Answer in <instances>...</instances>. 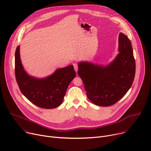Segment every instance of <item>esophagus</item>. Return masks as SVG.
Returning a JSON list of instances; mask_svg holds the SVG:
<instances>
[{
    "instance_id": "esophagus-1",
    "label": "esophagus",
    "mask_w": 151,
    "mask_h": 151,
    "mask_svg": "<svg viewBox=\"0 0 151 151\" xmlns=\"http://www.w3.org/2000/svg\"><path fill=\"white\" fill-rule=\"evenodd\" d=\"M73 67H74V68H75V70L76 71V72L77 73L78 72V65L76 63H75L73 64Z\"/></svg>"
}]
</instances>
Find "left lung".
Returning <instances> with one entry per match:
<instances>
[{
    "instance_id": "1",
    "label": "left lung",
    "mask_w": 151,
    "mask_h": 151,
    "mask_svg": "<svg viewBox=\"0 0 151 151\" xmlns=\"http://www.w3.org/2000/svg\"><path fill=\"white\" fill-rule=\"evenodd\" d=\"M119 53L106 65L81 61L78 74L84 84L87 98L94 104L111 106L122 99L131 88L135 73V62L131 41L120 32Z\"/></svg>"
}]
</instances>
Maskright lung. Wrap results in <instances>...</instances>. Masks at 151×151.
I'll use <instances>...</instances> for the list:
<instances>
[{
    "label": "right lung",
    "mask_w": 151,
    "mask_h": 151,
    "mask_svg": "<svg viewBox=\"0 0 151 151\" xmlns=\"http://www.w3.org/2000/svg\"><path fill=\"white\" fill-rule=\"evenodd\" d=\"M15 75L22 93L34 105L52 109L60 106L70 82L76 76L73 65L58 68L51 75L37 78L24 70L20 56V46L15 53Z\"/></svg>",
    "instance_id": "1"
}]
</instances>
